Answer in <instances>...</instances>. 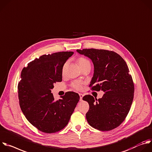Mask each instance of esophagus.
I'll list each match as a JSON object with an SVG mask.
<instances>
[{
  "label": "esophagus",
  "instance_id": "esophagus-1",
  "mask_svg": "<svg viewBox=\"0 0 152 152\" xmlns=\"http://www.w3.org/2000/svg\"><path fill=\"white\" fill-rule=\"evenodd\" d=\"M79 96H80V101H82V99H83V95L81 94H79Z\"/></svg>",
  "mask_w": 152,
  "mask_h": 152
}]
</instances>
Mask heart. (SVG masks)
Masks as SVG:
<instances>
[{
  "mask_svg": "<svg viewBox=\"0 0 152 152\" xmlns=\"http://www.w3.org/2000/svg\"><path fill=\"white\" fill-rule=\"evenodd\" d=\"M77 64L78 65V66H80V68H82L87 66H90V62L88 61V60L87 58H86L83 57H78L77 59ZM65 65H66L65 64L64 67H63V70L64 69ZM83 83L81 81H74L71 83V87L73 88H74L75 90H78V91L81 90L83 89Z\"/></svg>",
  "mask_w": 152,
  "mask_h": 152,
  "instance_id": "obj_1",
  "label": "heart"
}]
</instances>
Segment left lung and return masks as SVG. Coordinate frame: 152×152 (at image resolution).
Masks as SVG:
<instances>
[{
  "label": "left lung",
  "mask_w": 152,
  "mask_h": 152,
  "mask_svg": "<svg viewBox=\"0 0 152 152\" xmlns=\"http://www.w3.org/2000/svg\"><path fill=\"white\" fill-rule=\"evenodd\" d=\"M77 51L90 58L94 64L91 90H102L105 93L98 99L90 95L83 98L89 104L86 114L87 122L99 131L112 130L125 120L133 101L134 84L128 65L113 51L90 48Z\"/></svg>",
  "instance_id": "left-lung-1"
}]
</instances>
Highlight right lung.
I'll return each instance as SVG.
<instances>
[{"label":"right lung","instance_id":"1","mask_svg":"<svg viewBox=\"0 0 152 152\" xmlns=\"http://www.w3.org/2000/svg\"><path fill=\"white\" fill-rule=\"evenodd\" d=\"M74 52L44 54L23 68L18 84L19 104L28 122L47 134L63 129L68 124L80 100L79 95L66 92L55 101L51 90L62 80V69Z\"/></svg>","mask_w":152,"mask_h":152}]
</instances>
